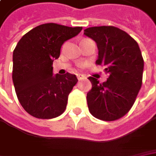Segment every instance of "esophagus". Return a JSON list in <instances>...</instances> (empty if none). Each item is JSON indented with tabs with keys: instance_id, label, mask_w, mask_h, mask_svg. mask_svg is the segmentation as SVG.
<instances>
[{
	"instance_id": "esophagus-1",
	"label": "esophagus",
	"mask_w": 156,
	"mask_h": 156,
	"mask_svg": "<svg viewBox=\"0 0 156 156\" xmlns=\"http://www.w3.org/2000/svg\"><path fill=\"white\" fill-rule=\"evenodd\" d=\"M85 78V76L83 75H81V74H78L77 75V79L79 80V81H81V80H83Z\"/></svg>"
}]
</instances>
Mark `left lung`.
<instances>
[{"label":"left lung","instance_id":"1","mask_svg":"<svg viewBox=\"0 0 156 156\" xmlns=\"http://www.w3.org/2000/svg\"><path fill=\"white\" fill-rule=\"evenodd\" d=\"M84 34L98 48L97 65L108 74L102 83L88 77L92 83L87 94L90 114L102 121H115L132 108L142 83L144 61L138 43L129 34L113 26L86 28Z\"/></svg>","mask_w":156,"mask_h":156}]
</instances>
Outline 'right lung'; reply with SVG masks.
I'll use <instances>...</instances> for the list:
<instances>
[{
	"label": "right lung",
	"mask_w": 156,
	"mask_h": 156,
	"mask_svg": "<svg viewBox=\"0 0 156 156\" xmlns=\"http://www.w3.org/2000/svg\"><path fill=\"white\" fill-rule=\"evenodd\" d=\"M81 27L56 23L37 26L24 34L13 53V82L22 108L32 116L52 119L66 109L68 97L77 83L75 75H53V62L61 48Z\"/></svg>",
	"instance_id": "obj_1"
}]
</instances>
